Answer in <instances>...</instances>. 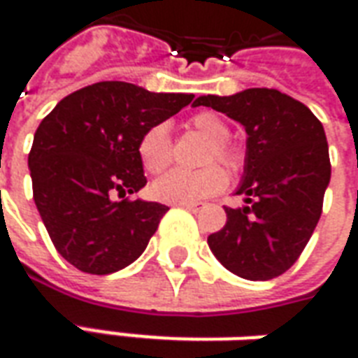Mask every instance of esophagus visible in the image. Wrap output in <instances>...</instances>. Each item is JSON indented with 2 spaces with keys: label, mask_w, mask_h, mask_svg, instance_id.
<instances>
[{
  "label": "esophagus",
  "mask_w": 358,
  "mask_h": 358,
  "mask_svg": "<svg viewBox=\"0 0 358 358\" xmlns=\"http://www.w3.org/2000/svg\"><path fill=\"white\" fill-rule=\"evenodd\" d=\"M178 207H182V209H186V210H192V213H199L205 205H203V203H182V205H178Z\"/></svg>",
  "instance_id": "34e87169"
}]
</instances>
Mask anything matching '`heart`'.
I'll list each match as a JSON object with an SVG mask.
<instances>
[{
    "label": "heart",
    "mask_w": 358,
    "mask_h": 358,
    "mask_svg": "<svg viewBox=\"0 0 358 358\" xmlns=\"http://www.w3.org/2000/svg\"><path fill=\"white\" fill-rule=\"evenodd\" d=\"M189 124L213 141L209 151V163L218 161L230 171H238L241 166V153L228 143L230 128L217 113L203 110L197 113ZM138 157L141 166L151 174L163 172L172 161V143L169 136V126L164 122L148 128L138 141ZM228 186V174L217 164L201 169V171H184L174 169L164 176L157 178L151 184V195L157 201L182 205V203H197L220 194Z\"/></svg>",
    "instance_id": "1"
}]
</instances>
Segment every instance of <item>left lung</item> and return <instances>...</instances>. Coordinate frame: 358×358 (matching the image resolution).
<instances>
[{
	"label": "left lung",
	"mask_w": 358,
	"mask_h": 358,
	"mask_svg": "<svg viewBox=\"0 0 358 358\" xmlns=\"http://www.w3.org/2000/svg\"><path fill=\"white\" fill-rule=\"evenodd\" d=\"M199 105L238 120L248 134L236 189L248 205L226 207L224 228L207 240L210 251L240 278L272 280L299 259L322 215L331 174L322 122L307 105L268 88L201 95Z\"/></svg>",
	"instance_id": "8db88e82"
}]
</instances>
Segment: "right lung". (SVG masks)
<instances>
[{"mask_svg":"<svg viewBox=\"0 0 358 358\" xmlns=\"http://www.w3.org/2000/svg\"><path fill=\"white\" fill-rule=\"evenodd\" d=\"M192 99L97 82L66 95L40 122L28 169L38 213L65 261L88 274H110L145 251L169 207L115 195L148 184L138 141Z\"/></svg>","mask_w":358,"mask_h":358,"instance_id":"right-lung-1","label":"right lung"}]
</instances>
